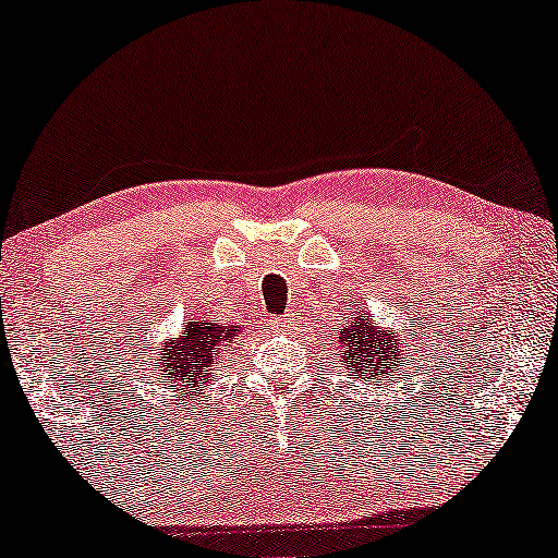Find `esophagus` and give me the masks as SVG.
Here are the masks:
<instances>
[{"label": "esophagus", "instance_id": "obj_1", "mask_svg": "<svg viewBox=\"0 0 558 558\" xmlns=\"http://www.w3.org/2000/svg\"><path fill=\"white\" fill-rule=\"evenodd\" d=\"M290 323H293V320H290V317H276V320H272V327L282 332V330H288Z\"/></svg>", "mask_w": 558, "mask_h": 558}]
</instances>
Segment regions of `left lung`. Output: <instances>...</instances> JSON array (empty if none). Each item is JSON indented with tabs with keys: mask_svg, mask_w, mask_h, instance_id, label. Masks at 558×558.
Wrapping results in <instances>:
<instances>
[{
	"mask_svg": "<svg viewBox=\"0 0 558 558\" xmlns=\"http://www.w3.org/2000/svg\"><path fill=\"white\" fill-rule=\"evenodd\" d=\"M340 357L348 362V367H355V373L362 377L373 379L375 373H387L400 362L402 367V344L395 340L392 330H379V327L369 320L367 313H357V317H350L340 330Z\"/></svg>",
	"mask_w": 558,
	"mask_h": 558,
	"instance_id": "left-lung-1",
	"label": "left lung"
}]
</instances>
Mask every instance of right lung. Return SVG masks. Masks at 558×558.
<instances>
[{
	"mask_svg": "<svg viewBox=\"0 0 558 558\" xmlns=\"http://www.w3.org/2000/svg\"><path fill=\"white\" fill-rule=\"evenodd\" d=\"M241 330L238 325H220L216 320H193L181 327L179 338L163 342L161 357L154 360L158 367V379L163 375L171 377L168 390L181 395H191L210 379V369L216 367L220 350L228 348V342L235 340Z\"/></svg>",
	"mask_w": 558,
	"mask_h": 558,
	"instance_id": "add662e5",
	"label": "right lung"
}]
</instances>
